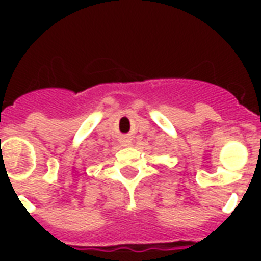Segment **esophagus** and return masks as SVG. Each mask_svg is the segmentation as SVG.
Segmentation results:
<instances>
[{
    "instance_id": "esophagus-1",
    "label": "esophagus",
    "mask_w": 261,
    "mask_h": 261,
    "mask_svg": "<svg viewBox=\"0 0 261 261\" xmlns=\"http://www.w3.org/2000/svg\"><path fill=\"white\" fill-rule=\"evenodd\" d=\"M120 143H122V146H130L131 138L128 135H123L122 138H120Z\"/></svg>"
}]
</instances>
